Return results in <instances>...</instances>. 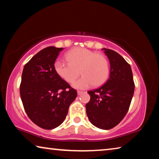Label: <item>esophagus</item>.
<instances>
[{
	"label": "esophagus",
	"instance_id": "1",
	"mask_svg": "<svg viewBox=\"0 0 159 159\" xmlns=\"http://www.w3.org/2000/svg\"><path fill=\"white\" fill-rule=\"evenodd\" d=\"M77 93H78V95H81L82 93H83V91H78Z\"/></svg>",
	"mask_w": 159,
	"mask_h": 159
}]
</instances>
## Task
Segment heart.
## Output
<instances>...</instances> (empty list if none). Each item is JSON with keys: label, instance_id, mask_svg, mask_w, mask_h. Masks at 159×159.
Instances as JSON below:
<instances>
[{"label": "heart", "instance_id": "1", "mask_svg": "<svg viewBox=\"0 0 159 159\" xmlns=\"http://www.w3.org/2000/svg\"><path fill=\"white\" fill-rule=\"evenodd\" d=\"M67 60L55 61L54 68L57 74L66 83H72L80 74L83 76L73 83L76 89L98 86L106 81L109 74V62L103 55L87 48H78L66 54Z\"/></svg>", "mask_w": 159, "mask_h": 159}]
</instances>
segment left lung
I'll list each match as a JSON object with an SVG mask.
<instances>
[{"label": "left lung", "instance_id": "8db88e82", "mask_svg": "<svg viewBox=\"0 0 159 159\" xmlns=\"http://www.w3.org/2000/svg\"><path fill=\"white\" fill-rule=\"evenodd\" d=\"M110 63L109 78L102 87L88 91L86 104L88 119L95 127L109 130L119 123L127 114L133 97L134 83L130 65L115 51L103 48Z\"/></svg>", "mask_w": 159, "mask_h": 159}]
</instances>
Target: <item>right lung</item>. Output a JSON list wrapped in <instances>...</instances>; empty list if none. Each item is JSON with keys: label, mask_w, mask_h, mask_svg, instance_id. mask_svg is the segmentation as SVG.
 <instances>
[{"label": "right lung", "mask_w": 159, "mask_h": 159, "mask_svg": "<svg viewBox=\"0 0 159 159\" xmlns=\"http://www.w3.org/2000/svg\"><path fill=\"white\" fill-rule=\"evenodd\" d=\"M62 48L47 47L24 67L20 96L26 114L35 124L46 130L58 127L77 97L76 90L58 76L54 64Z\"/></svg>", "instance_id": "right-lung-1"}]
</instances>
